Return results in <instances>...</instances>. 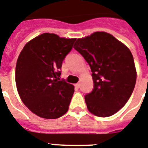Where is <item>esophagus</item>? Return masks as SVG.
I'll list each match as a JSON object with an SVG mask.
<instances>
[{
  "label": "esophagus",
  "mask_w": 148,
  "mask_h": 148,
  "mask_svg": "<svg viewBox=\"0 0 148 148\" xmlns=\"http://www.w3.org/2000/svg\"><path fill=\"white\" fill-rule=\"evenodd\" d=\"M80 86H81V84H80V83H77V84H75V87H76V88H80Z\"/></svg>",
  "instance_id": "1"
}]
</instances>
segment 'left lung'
<instances>
[{
  "instance_id": "8db88e82",
  "label": "left lung",
  "mask_w": 148,
  "mask_h": 148,
  "mask_svg": "<svg viewBox=\"0 0 148 148\" xmlns=\"http://www.w3.org/2000/svg\"><path fill=\"white\" fill-rule=\"evenodd\" d=\"M74 48L92 72L94 88L84 97L87 108L97 116H111L125 106L135 87L137 71L131 52L106 32L79 38Z\"/></svg>"
}]
</instances>
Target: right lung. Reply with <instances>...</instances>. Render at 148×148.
<instances>
[{
  "mask_svg": "<svg viewBox=\"0 0 148 148\" xmlns=\"http://www.w3.org/2000/svg\"><path fill=\"white\" fill-rule=\"evenodd\" d=\"M75 40L46 32L28 42L19 54L17 90L22 102L38 116L57 119L68 110L74 87L60 81L59 69Z\"/></svg>",
  "mask_w": 148,
  "mask_h": 148,
  "instance_id": "add662e5",
  "label": "right lung"
}]
</instances>
